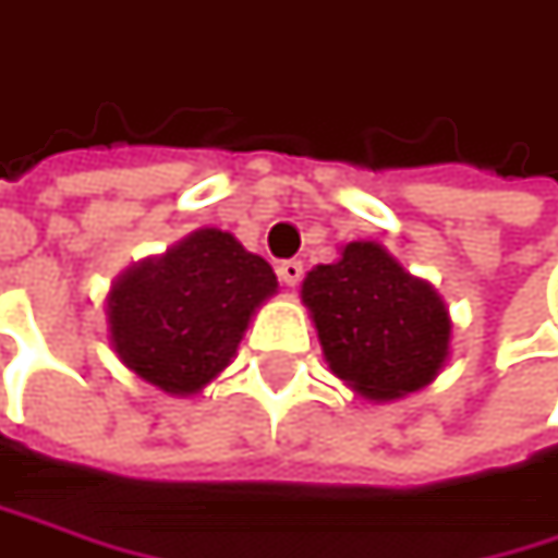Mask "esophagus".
<instances>
[{
  "label": "esophagus",
  "mask_w": 558,
  "mask_h": 558,
  "mask_svg": "<svg viewBox=\"0 0 558 558\" xmlns=\"http://www.w3.org/2000/svg\"><path fill=\"white\" fill-rule=\"evenodd\" d=\"M278 275L287 287H296V283L303 280V262H293V258H290V262H280Z\"/></svg>",
  "instance_id": "esophagus-1"
}]
</instances>
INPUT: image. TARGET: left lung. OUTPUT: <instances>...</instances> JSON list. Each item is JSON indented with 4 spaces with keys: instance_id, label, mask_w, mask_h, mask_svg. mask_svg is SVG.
<instances>
[{
    "instance_id": "8db88e82",
    "label": "left lung",
    "mask_w": 558,
    "mask_h": 558,
    "mask_svg": "<svg viewBox=\"0 0 558 558\" xmlns=\"http://www.w3.org/2000/svg\"><path fill=\"white\" fill-rule=\"evenodd\" d=\"M329 371L354 392L389 402L428 386L450 354V316L428 280L380 242H348L335 265L303 280Z\"/></svg>"
}]
</instances>
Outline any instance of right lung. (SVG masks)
I'll list each match as a JSON object with an SVG mask.
<instances>
[{
	"label": "right lung",
	"mask_w": 558,
	"mask_h": 558,
	"mask_svg": "<svg viewBox=\"0 0 558 558\" xmlns=\"http://www.w3.org/2000/svg\"><path fill=\"white\" fill-rule=\"evenodd\" d=\"M275 293L278 278L262 255L223 229H197L114 280L111 348L136 377L191 396L229 367L248 319Z\"/></svg>",
	"instance_id": "add662e5"
}]
</instances>
